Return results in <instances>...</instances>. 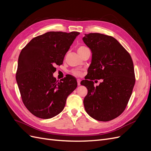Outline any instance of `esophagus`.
<instances>
[{"instance_id":"obj_1","label":"esophagus","mask_w":151,"mask_h":151,"mask_svg":"<svg viewBox=\"0 0 151 151\" xmlns=\"http://www.w3.org/2000/svg\"><path fill=\"white\" fill-rule=\"evenodd\" d=\"M77 84H78V86H80L81 85V79H78L77 80Z\"/></svg>"}]
</instances>
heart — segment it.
Here are the masks:
<instances>
[{
	"instance_id": "obj_1",
	"label": "heart",
	"mask_w": 151,
	"mask_h": 151,
	"mask_svg": "<svg viewBox=\"0 0 151 151\" xmlns=\"http://www.w3.org/2000/svg\"><path fill=\"white\" fill-rule=\"evenodd\" d=\"M86 49H88V48L85 46H80L78 48H77V52H78V53L79 54L83 52H84V50ZM70 73L72 75L76 76V77H80L83 75V71H82L81 70H79V69H72L70 71Z\"/></svg>"
}]
</instances>
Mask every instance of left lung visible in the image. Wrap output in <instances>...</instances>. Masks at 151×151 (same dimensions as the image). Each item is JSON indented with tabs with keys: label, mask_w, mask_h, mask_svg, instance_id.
<instances>
[{
	"label": "left lung",
	"mask_w": 151,
	"mask_h": 151,
	"mask_svg": "<svg viewBox=\"0 0 151 151\" xmlns=\"http://www.w3.org/2000/svg\"><path fill=\"white\" fill-rule=\"evenodd\" d=\"M83 40L92 52L87 80L81 83L88 89L83 101L86 111L96 120L110 121L124 111L132 95L135 83L133 61L111 36L85 34ZM101 78L102 83L94 87L93 81Z\"/></svg>",
	"instance_id": "1"
}]
</instances>
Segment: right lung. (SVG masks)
Returning a JSON list of instances; mask_svg holds the SVG:
<instances>
[{"label":"right lung","instance_id":"1","mask_svg":"<svg viewBox=\"0 0 151 151\" xmlns=\"http://www.w3.org/2000/svg\"><path fill=\"white\" fill-rule=\"evenodd\" d=\"M79 32L50 31L32 39L22 49L16 79L22 101L36 117L48 119L60 113L68 96L77 86L68 75L57 82L53 76L56 65L63 63Z\"/></svg>","mask_w":151,"mask_h":151}]
</instances>
